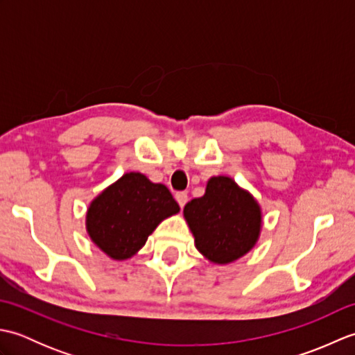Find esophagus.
Segmentation results:
<instances>
[{
	"label": "esophagus",
	"mask_w": 355,
	"mask_h": 355,
	"mask_svg": "<svg viewBox=\"0 0 355 355\" xmlns=\"http://www.w3.org/2000/svg\"><path fill=\"white\" fill-rule=\"evenodd\" d=\"M175 200H177V202L180 205V207L183 209L184 205L187 202V193H186V192H177Z\"/></svg>",
	"instance_id": "esophagus-1"
}]
</instances>
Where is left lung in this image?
<instances>
[{
    "label": "left lung",
    "instance_id": "left-lung-1",
    "mask_svg": "<svg viewBox=\"0 0 355 355\" xmlns=\"http://www.w3.org/2000/svg\"><path fill=\"white\" fill-rule=\"evenodd\" d=\"M184 218L198 252L215 263H229L256 244L261 207L229 177H212L206 193L184 206Z\"/></svg>",
    "mask_w": 355,
    "mask_h": 355
}]
</instances>
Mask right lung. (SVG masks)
I'll return each instance as SVG.
<instances>
[{
	"mask_svg": "<svg viewBox=\"0 0 355 355\" xmlns=\"http://www.w3.org/2000/svg\"><path fill=\"white\" fill-rule=\"evenodd\" d=\"M178 210V202L164 184L149 182L143 173L128 172L89 205L87 230L103 253L123 261L137 253L157 225Z\"/></svg>",
	"mask_w": 355,
	"mask_h": 355,
	"instance_id": "add662e5",
	"label": "right lung"
}]
</instances>
